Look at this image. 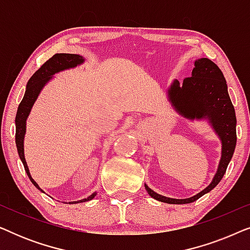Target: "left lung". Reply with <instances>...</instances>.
<instances>
[{
	"instance_id": "8db88e82",
	"label": "left lung",
	"mask_w": 250,
	"mask_h": 250,
	"mask_svg": "<svg viewBox=\"0 0 250 250\" xmlns=\"http://www.w3.org/2000/svg\"><path fill=\"white\" fill-rule=\"evenodd\" d=\"M167 93L169 102L182 117L190 121L207 119L222 142L221 160L216 174L209 186L196 196L187 199H174L155 192L145 184L146 190L153 199L166 204H190L213 190L227 172L237 145V118L224 75L207 58L194 61L191 77L184 78L182 85H180L179 81H174Z\"/></svg>"
}]
</instances>
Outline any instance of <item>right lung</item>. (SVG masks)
<instances>
[{
  "label": "right lung",
  "mask_w": 250,
  "mask_h": 250,
  "mask_svg": "<svg viewBox=\"0 0 250 250\" xmlns=\"http://www.w3.org/2000/svg\"><path fill=\"white\" fill-rule=\"evenodd\" d=\"M84 58L80 56V54H70V53H57L54 54L52 58H50L45 63L42 64V67L29 78L28 83L26 86V92L23 95L21 102H20L18 110H17L16 116V145L17 150H18V155L21 159L22 165L25 167V170L28 175L30 182L35 186L40 191H44L41 189L39 184H37L34 179L30 175L29 168L27 166L26 159H25V152H23V139H25L26 134V121L28 118L32 110L33 104H35L37 97H39L42 88L45 86V84L50 80H52L53 75L59 73V71L70 69V68L77 67L78 64H82L84 62ZM97 196V192L92 193L85 199L78 200V201H70L69 204H78L84 203V201L92 200Z\"/></svg>",
  "instance_id": "right-lung-1"
}]
</instances>
